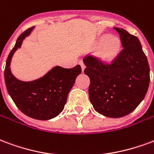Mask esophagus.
<instances>
[{"mask_svg": "<svg viewBox=\"0 0 154 154\" xmlns=\"http://www.w3.org/2000/svg\"><path fill=\"white\" fill-rule=\"evenodd\" d=\"M79 64L81 65V67H82V72L84 71V69H85V64H84V63L82 62V61H80L79 62Z\"/></svg>", "mask_w": 154, "mask_h": 154, "instance_id": "34e87169", "label": "esophagus"}]
</instances>
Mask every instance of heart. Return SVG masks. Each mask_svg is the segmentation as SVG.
<instances>
[{
  "mask_svg": "<svg viewBox=\"0 0 154 154\" xmlns=\"http://www.w3.org/2000/svg\"><path fill=\"white\" fill-rule=\"evenodd\" d=\"M100 49V60L105 63H109L117 57L121 50V42L117 37H111L109 35H103L98 42Z\"/></svg>",
  "mask_w": 154,
  "mask_h": 154,
  "instance_id": "1",
  "label": "heart"
}]
</instances>
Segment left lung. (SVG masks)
Listing matches in <instances>:
<instances>
[{
	"mask_svg": "<svg viewBox=\"0 0 154 154\" xmlns=\"http://www.w3.org/2000/svg\"><path fill=\"white\" fill-rule=\"evenodd\" d=\"M123 49L111 63L92 55L84 58L91 80L89 97L95 111L108 118L124 117L144 100L149 85V65L137 36L113 28Z\"/></svg>",
	"mask_w": 154,
	"mask_h": 154,
	"instance_id": "1",
	"label": "left lung"
}]
</instances>
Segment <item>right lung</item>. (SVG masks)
Instances as JSON below:
<instances>
[{
  "instance_id": "1",
  "label": "right lung",
  "mask_w": 154,
  "mask_h": 154,
  "mask_svg": "<svg viewBox=\"0 0 154 154\" xmlns=\"http://www.w3.org/2000/svg\"><path fill=\"white\" fill-rule=\"evenodd\" d=\"M33 28H28L18 37L8 55L5 82L8 93L21 112L34 119L49 120L63 111L68 92L73 86L76 77L82 72V68L79 64L72 68L55 66L37 80L22 82L15 78L10 72V61L14 53Z\"/></svg>"
}]
</instances>
